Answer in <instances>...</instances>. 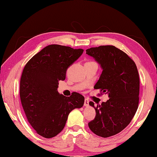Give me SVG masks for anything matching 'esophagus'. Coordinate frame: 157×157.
Here are the masks:
<instances>
[{"instance_id": "1", "label": "esophagus", "mask_w": 157, "mask_h": 157, "mask_svg": "<svg viewBox=\"0 0 157 157\" xmlns=\"http://www.w3.org/2000/svg\"><path fill=\"white\" fill-rule=\"evenodd\" d=\"M89 100L87 99V98H85L84 105L85 106V107H87V106H89Z\"/></svg>"}]
</instances>
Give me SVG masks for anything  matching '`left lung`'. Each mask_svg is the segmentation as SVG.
<instances>
[{
  "instance_id": "obj_1",
  "label": "left lung",
  "mask_w": 157,
  "mask_h": 157,
  "mask_svg": "<svg viewBox=\"0 0 157 157\" xmlns=\"http://www.w3.org/2000/svg\"><path fill=\"white\" fill-rule=\"evenodd\" d=\"M100 64L102 74L94 89L108 94L107 102L95 107V118L89 123L90 129L101 137L121 132L130 123L139 101L140 80L136 63L125 52L113 46H100L86 50Z\"/></svg>"
}]
</instances>
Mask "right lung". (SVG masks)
<instances>
[{"instance_id": "obj_1", "label": "right lung", "mask_w": 157, "mask_h": 157, "mask_svg": "<svg viewBox=\"0 0 157 157\" xmlns=\"http://www.w3.org/2000/svg\"><path fill=\"white\" fill-rule=\"evenodd\" d=\"M83 49L49 45L33 56L23 68L20 98L26 118L37 134L47 139L60 133L69 113L84 105V98L73 92L70 97L57 91L68 68L81 56Z\"/></svg>"}]
</instances>
